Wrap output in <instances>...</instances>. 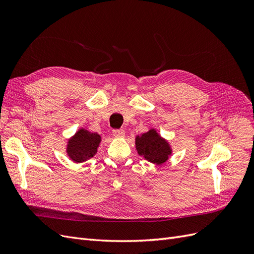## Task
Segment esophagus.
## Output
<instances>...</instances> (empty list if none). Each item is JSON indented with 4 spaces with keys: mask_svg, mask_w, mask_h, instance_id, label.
<instances>
[{
    "mask_svg": "<svg viewBox=\"0 0 254 254\" xmlns=\"http://www.w3.org/2000/svg\"><path fill=\"white\" fill-rule=\"evenodd\" d=\"M112 134L117 137H124L125 136L124 130H122V129H114L112 131Z\"/></svg>",
    "mask_w": 254,
    "mask_h": 254,
    "instance_id": "esophagus-1",
    "label": "esophagus"
}]
</instances>
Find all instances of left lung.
<instances>
[{"instance_id":"1","label":"left lung","mask_w":254,"mask_h":254,"mask_svg":"<svg viewBox=\"0 0 254 254\" xmlns=\"http://www.w3.org/2000/svg\"><path fill=\"white\" fill-rule=\"evenodd\" d=\"M135 149L141 157L155 165H162L173 155V148L157 129L151 128L147 132L136 135Z\"/></svg>"}]
</instances>
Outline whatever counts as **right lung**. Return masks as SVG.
Masks as SVG:
<instances>
[{"mask_svg":"<svg viewBox=\"0 0 254 254\" xmlns=\"http://www.w3.org/2000/svg\"><path fill=\"white\" fill-rule=\"evenodd\" d=\"M101 142L102 136L98 133L90 132L87 129L79 128L74 135L67 140L65 152L74 163H82L96 155Z\"/></svg>","mask_w":254,"mask_h":254,"instance_id":"1","label":"right lung"}]
</instances>
